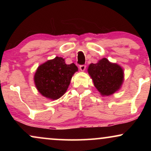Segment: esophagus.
Returning a JSON list of instances; mask_svg holds the SVG:
<instances>
[{"instance_id":"34e87169","label":"esophagus","mask_w":151,"mask_h":151,"mask_svg":"<svg viewBox=\"0 0 151 151\" xmlns=\"http://www.w3.org/2000/svg\"><path fill=\"white\" fill-rule=\"evenodd\" d=\"M79 69H80L81 71L84 72V71L85 70V69H86V65H80V66H79Z\"/></svg>"}]
</instances>
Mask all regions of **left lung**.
Here are the masks:
<instances>
[{
  "label": "left lung",
  "instance_id": "8db88e82",
  "mask_svg": "<svg viewBox=\"0 0 151 151\" xmlns=\"http://www.w3.org/2000/svg\"><path fill=\"white\" fill-rule=\"evenodd\" d=\"M88 73L102 96H109L120 89L124 82V70L121 66L111 63L106 58L90 64Z\"/></svg>",
  "mask_w": 151,
  "mask_h": 151
}]
</instances>
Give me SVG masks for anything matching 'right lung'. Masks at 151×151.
<instances>
[{"label": "right lung", "mask_w": 151, "mask_h": 151, "mask_svg": "<svg viewBox=\"0 0 151 151\" xmlns=\"http://www.w3.org/2000/svg\"><path fill=\"white\" fill-rule=\"evenodd\" d=\"M77 71L74 63L67 65L65 59L56 57L37 67L34 76L35 84L43 96L58 99L66 92L72 76Z\"/></svg>", "instance_id": "right-lung-1"}]
</instances>
